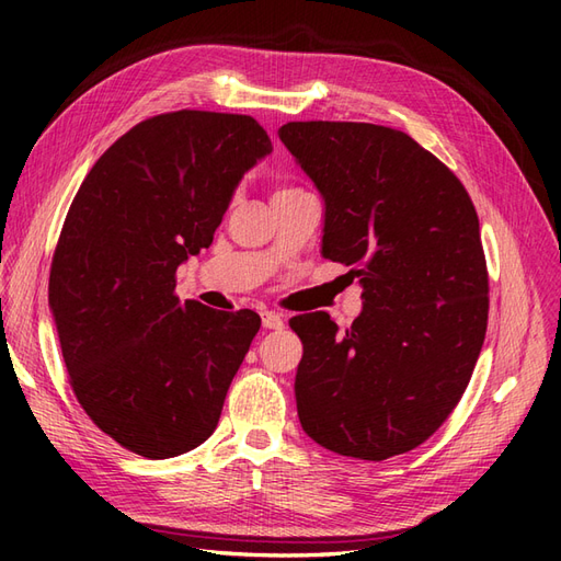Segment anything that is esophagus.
<instances>
[{"label":"esophagus","instance_id":"obj_1","mask_svg":"<svg viewBox=\"0 0 561 561\" xmlns=\"http://www.w3.org/2000/svg\"><path fill=\"white\" fill-rule=\"evenodd\" d=\"M262 325H264V330H283L285 318L276 311H264L262 313Z\"/></svg>","mask_w":561,"mask_h":561}]
</instances>
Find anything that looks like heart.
I'll list each match as a JSON object with an SVG mask.
<instances>
[{"label":"heart","mask_w":561,"mask_h":561,"mask_svg":"<svg viewBox=\"0 0 561 561\" xmlns=\"http://www.w3.org/2000/svg\"><path fill=\"white\" fill-rule=\"evenodd\" d=\"M283 192H290V190H283Z\"/></svg>","instance_id":"heart-1"}]
</instances>
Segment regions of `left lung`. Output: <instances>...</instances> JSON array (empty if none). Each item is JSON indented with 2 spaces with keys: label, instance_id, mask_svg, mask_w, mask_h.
Segmentation results:
<instances>
[{
  "label": "left lung",
  "instance_id": "8db88e82",
  "mask_svg": "<svg viewBox=\"0 0 561 561\" xmlns=\"http://www.w3.org/2000/svg\"><path fill=\"white\" fill-rule=\"evenodd\" d=\"M278 135L325 201L322 257L363 285L346 330L325 311L290 320L301 428L383 461L426 443L472 377L489 313L480 219L461 180L402 130L290 122Z\"/></svg>",
  "mask_w": 561,
  "mask_h": 561
}]
</instances>
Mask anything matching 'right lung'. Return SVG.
I'll use <instances>...</instances> for the list:
<instances>
[{
    "mask_svg": "<svg viewBox=\"0 0 561 561\" xmlns=\"http://www.w3.org/2000/svg\"><path fill=\"white\" fill-rule=\"evenodd\" d=\"M271 149L245 114L151 116L95 161L65 217L48 278L62 360L83 412L135 454L180 456L217 428L260 316L182 304L175 271Z\"/></svg>",
    "mask_w": 561,
    "mask_h": 561,
    "instance_id": "obj_1",
    "label": "right lung"
}]
</instances>
